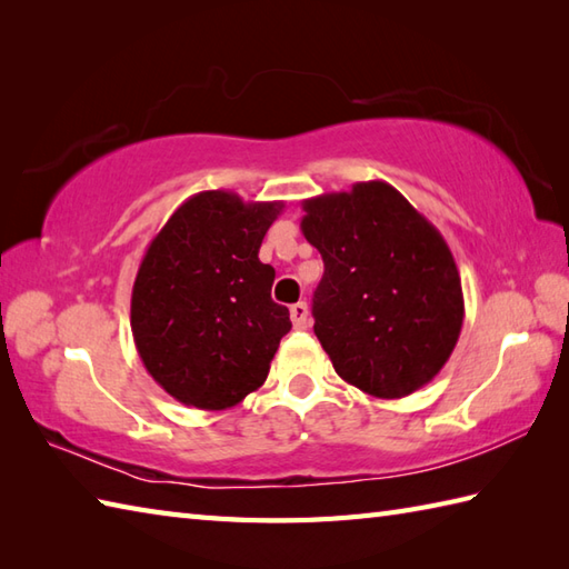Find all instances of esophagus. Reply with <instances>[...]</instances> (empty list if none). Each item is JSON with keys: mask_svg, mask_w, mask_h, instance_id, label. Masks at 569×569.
Returning a JSON list of instances; mask_svg holds the SVG:
<instances>
[{"mask_svg": "<svg viewBox=\"0 0 569 569\" xmlns=\"http://www.w3.org/2000/svg\"><path fill=\"white\" fill-rule=\"evenodd\" d=\"M291 320H293V328L306 330L308 322H310V310H308V306H306V303L291 306Z\"/></svg>", "mask_w": 569, "mask_h": 569, "instance_id": "1", "label": "esophagus"}]
</instances>
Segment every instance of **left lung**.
<instances>
[{"label":"left lung","mask_w":569,"mask_h":569,"mask_svg":"<svg viewBox=\"0 0 569 569\" xmlns=\"http://www.w3.org/2000/svg\"><path fill=\"white\" fill-rule=\"evenodd\" d=\"M306 239L325 273L316 335L335 371L373 398H403L447 365L465 296L450 247L383 180L303 200Z\"/></svg>","instance_id":"left-lung-1"}]
</instances>
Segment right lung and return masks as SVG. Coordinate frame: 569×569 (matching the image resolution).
I'll use <instances>...</instances> for the list:
<instances>
[{"mask_svg": "<svg viewBox=\"0 0 569 569\" xmlns=\"http://www.w3.org/2000/svg\"><path fill=\"white\" fill-rule=\"evenodd\" d=\"M283 202L202 190L151 239L131 288V335L151 379L183 406L224 410L269 377L291 312L259 261Z\"/></svg>", "mask_w": 569, "mask_h": 569, "instance_id": "right-lung-1", "label": "right lung"}]
</instances>
